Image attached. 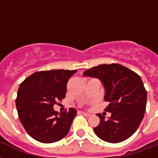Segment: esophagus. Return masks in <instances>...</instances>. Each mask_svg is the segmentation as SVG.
Here are the masks:
<instances>
[{"label":"esophagus","instance_id":"obj_1","mask_svg":"<svg viewBox=\"0 0 158 158\" xmlns=\"http://www.w3.org/2000/svg\"><path fill=\"white\" fill-rule=\"evenodd\" d=\"M79 114H80V115H85V116H89V115H90V114H89V113L84 112V111H79Z\"/></svg>","mask_w":158,"mask_h":158}]
</instances>
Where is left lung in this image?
<instances>
[{
    "mask_svg": "<svg viewBox=\"0 0 158 158\" xmlns=\"http://www.w3.org/2000/svg\"><path fill=\"white\" fill-rule=\"evenodd\" d=\"M84 76L98 78L105 88V111L110 117L97 114L100 123L94 130L106 142L116 143L132 136L143 120L146 110L147 91L140 76L122 64H99L84 72Z\"/></svg>",
    "mask_w": 158,
    "mask_h": 158,
    "instance_id": "left-lung-1",
    "label": "left lung"
}]
</instances>
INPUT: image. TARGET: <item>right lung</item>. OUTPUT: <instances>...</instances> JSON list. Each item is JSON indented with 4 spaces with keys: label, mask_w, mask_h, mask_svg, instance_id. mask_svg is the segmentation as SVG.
Instances as JSON below:
<instances>
[{
    "label": "right lung",
    "mask_w": 158,
    "mask_h": 158,
    "mask_svg": "<svg viewBox=\"0 0 158 158\" xmlns=\"http://www.w3.org/2000/svg\"><path fill=\"white\" fill-rule=\"evenodd\" d=\"M74 70L52 69L33 73L20 84L15 100L21 124L31 137L43 143L65 137L77 110L59 113L53 106L65 98L66 84Z\"/></svg>",
    "instance_id": "add662e5"
}]
</instances>
